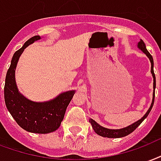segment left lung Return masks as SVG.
Instances as JSON below:
<instances>
[{
  "instance_id": "obj_1",
  "label": "left lung",
  "mask_w": 161,
  "mask_h": 161,
  "mask_svg": "<svg viewBox=\"0 0 161 161\" xmlns=\"http://www.w3.org/2000/svg\"><path fill=\"white\" fill-rule=\"evenodd\" d=\"M137 47L139 49H141L142 52H143L147 56V58L149 59L151 63V73H152V76L153 77V100H152V103H151V106L149 109L147 110V112L145 114L143 117L141 119H139L138 121L133 123L130 125L127 126L125 128H122V129L119 130H112V129H108V128H105V127H102L99 124H97L94 119H90V123L91 124L93 129L96 131V134L102 136L103 137H108V138H119V137H123V136H125L129 135L131 132H133L135 130L138 126L142 124V122L147 117V115L150 113L151 109L153 108V102H154V90H155V86H156V80H155V75H154V72H153V57L151 55L149 52L147 50L146 48V45L144 43V42L142 40H140V42H138Z\"/></svg>"
}]
</instances>
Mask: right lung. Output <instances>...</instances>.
I'll list each match as a JSON object with an SVG mask.
<instances>
[{"label":"right lung","mask_w":161,"mask_h":161,"mask_svg":"<svg viewBox=\"0 0 161 161\" xmlns=\"http://www.w3.org/2000/svg\"><path fill=\"white\" fill-rule=\"evenodd\" d=\"M40 39V36L30 38L23 47L14 53L6 76L4 98L8 110L21 128L32 133L46 134L53 132L60 126L75 90L59 94L53 100L45 102H32L20 94L15 81L18 61L25 48Z\"/></svg>","instance_id":"1"}]
</instances>
